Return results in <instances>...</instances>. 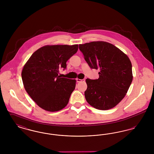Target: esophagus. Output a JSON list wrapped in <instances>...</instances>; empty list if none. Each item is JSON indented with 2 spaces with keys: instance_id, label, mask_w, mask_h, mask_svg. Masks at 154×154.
I'll return each mask as SVG.
<instances>
[{
  "instance_id": "1",
  "label": "esophagus",
  "mask_w": 154,
  "mask_h": 154,
  "mask_svg": "<svg viewBox=\"0 0 154 154\" xmlns=\"http://www.w3.org/2000/svg\"><path fill=\"white\" fill-rule=\"evenodd\" d=\"M76 80H77V82H84V81H85V79H82V80H81V79H77Z\"/></svg>"
}]
</instances>
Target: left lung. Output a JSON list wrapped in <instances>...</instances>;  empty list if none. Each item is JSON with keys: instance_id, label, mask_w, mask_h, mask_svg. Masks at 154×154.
I'll return each mask as SVG.
<instances>
[{"instance_id": "8db88e82", "label": "left lung", "mask_w": 154, "mask_h": 154, "mask_svg": "<svg viewBox=\"0 0 154 154\" xmlns=\"http://www.w3.org/2000/svg\"><path fill=\"white\" fill-rule=\"evenodd\" d=\"M79 49L91 69H100L98 79L86 80V100L98 110L114 107L124 97L132 83L130 59L115 45L105 42L80 44Z\"/></svg>"}]
</instances>
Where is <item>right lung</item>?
Returning a JSON list of instances; mask_svg holds the SVG:
<instances>
[{
    "label": "right lung",
    "instance_id": "obj_1",
    "mask_svg": "<svg viewBox=\"0 0 154 154\" xmlns=\"http://www.w3.org/2000/svg\"><path fill=\"white\" fill-rule=\"evenodd\" d=\"M78 45H46L30 57L22 69V82L30 97L44 110L63 109L75 87V80L61 77L60 69L78 50Z\"/></svg>",
    "mask_w": 154,
    "mask_h": 154
}]
</instances>
